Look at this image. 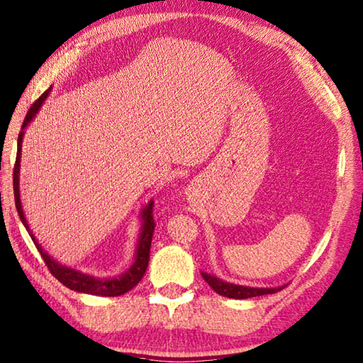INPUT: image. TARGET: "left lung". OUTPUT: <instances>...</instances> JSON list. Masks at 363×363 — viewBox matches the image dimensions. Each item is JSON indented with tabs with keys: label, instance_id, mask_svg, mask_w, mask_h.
<instances>
[{
	"label": "left lung",
	"instance_id": "left-lung-1",
	"mask_svg": "<svg viewBox=\"0 0 363 363\" xmlns=\"http://www.w3.org/2000/svg\"><path fill=\"white\" fill-rule=\"evenodd\" d=\"M201 276H203V279L206 281L211 287H213L214 292H217L222 296H228V298H250V296L276 294L282 289V287H273V289L246 287V286H238V284H230V282L222 281L219 278H216V276L208 274V273H201Z\"/></svg>",
	"mask_w": 363,
	"mask_h": 363
}]
</instances>
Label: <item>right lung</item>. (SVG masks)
<instances>
[{"instance_id": "right-lung-1", "label": "right lung", "mask_w": 363, "mask_h": 363, "mask_svg": "<svg viewBox=\"0 0 363 363\" xmlns=\"http://www.w3.org/2000/svg\"><path fill=\"white\" fill-rule=\"evenodd\" d=\"M49 90H45L44 94L38 98V100L33 103V106L30 108L28 113H26V117L22 125V131L18 135L17 140V157H16V164H14V199H16V208L17 213L21 216V220L25 225V228L28 230V233L31 236L33 242L38 247L39 254H41L43 260L48 265L49 272L55 276V278L62 282L63 286H67L71 291L76 292H82V294H90V295H100V296H118L127 294L131 291L138 282L143 279L144 273H146L147 265H149V254H150V242H152V236H154V228H155V222H154V201L150 200L147 203V206L143 209L141 213V219H143V227H141V233H140V240H138V246H136V252H135V262L133 265L130 267L123 274L116 276V278H95V276L85 274L82 272H77V269H72L69 267H65L62 263L55 262L52 257L45 252V250L41 247V245L36 241L35 236H33L28 222H26V217L23 214L22 209V203H21V189H18V173H21V154H22V140H23V128L28 125L33 117L36 116L39 108L43 106V103L45 101V98L49 96Z\"/></svg>"}]
</instances>
